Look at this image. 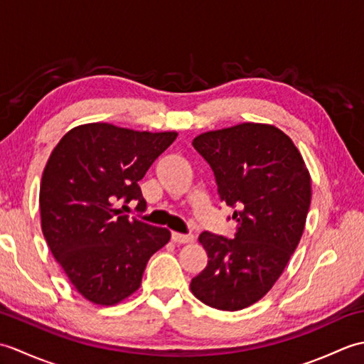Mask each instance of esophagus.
Listing matches in <instances>:
<instances>
[{
  "mask_svg": "<svg viewBox=\"0 0 364 364\" xmlns=\"http://www.w3.org/2000/svg\"><path fill=\"white\" fill-rule=\"evenodd\" d=\"M172 241L176 244H189L194 241V237L189 236V235H181V233H172Z\"/></svg>",
  "mask_w": 364,
  "mask_h": 364,
  "instance_id": "34e87169",
  "label": "esophagus"
}]
</instances>
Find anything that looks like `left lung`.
<instances>
[{"instance_id": "obj_1", "label": "left lung", "mask_w": 364, "mask_h": 364, "mask_svg": "<svg viewBox=\"0 0 364 364\" xmlns=\"http://www.w3.org/2000/svg\"><path fill=\"white\" fill-rule=\"evenodd\" d=\"M211 166L222 202L236 208L235 239L203 231L208 264L191 291L205 305L237 311L272 289L297 249L311 203V176L292 139L245 122L192 141Z\"/></svg>"}]
</instances>
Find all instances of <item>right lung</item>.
<instances>
[{
	"mask_svg": "<svg viewBox=\"0 0 364 364\" xmlns=\"http://www.w3.org/2000/svg\"><path fill=\"white\" fill-rule=\"evenodd\" d=\"M176 136L86 123L65 133L46 161L38 194L42 233L92 304L112 306L133 296L150 257L168 242L167 228L129 219L117 202L137 200L144 210L137 183Z\"/></svg>",
	"mask_w": 364,
	"mask_h": 364,
	"instance_id": "add662e5",
	"label": "right lung"
}]
</instances>
